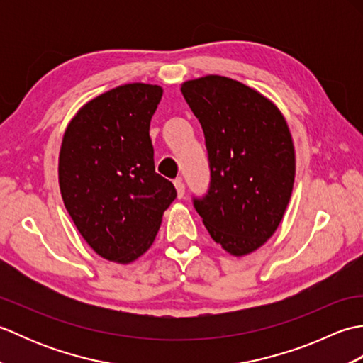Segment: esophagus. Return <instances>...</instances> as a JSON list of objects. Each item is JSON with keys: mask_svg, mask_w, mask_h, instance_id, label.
Masks as SVG:
<instances>
[{"mask_svg": "<svg viewBox=\"0 0 363 363\" xmlns=\"http://www.w3.org/2000/svg\"><path fill=\"white\" fill-rule=\"evenodd\" d=\"M174 189H176V195H177V198H184V194H186V187H184V182H182V179L181 177H177V179H174Z\"/></svg>", "mask_w": 363, "mask_h": 363, "instance_id": "34e87169", "label": "esophagus"}]
</instances>
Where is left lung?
<instances>
[{
  "label": "left lung",
  "mask_w": 363,
  "mask_h": 363,
  "mask_svg": "<svg viewBox=\"0 0 363 363\" xmlns=\"http://www.w3.org/2000/svg\"><path fill=\"white\" fill-rule=\"evenodd\" d=\"M201 123L211 187L194 199L215 243L230 256L259 250L279 228L295 182V146L287 121L267 96L226 76L181 84Z\"/></svg>",
  "instance_id": "obj_1"
}]
</instances>
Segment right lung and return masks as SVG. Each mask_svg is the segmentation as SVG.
<instances>
[{
    "instance_id": "right-lung-1",
    "label": "right lung",
    "mask_w": 363,
    "mask_h": 363,
    "mask_svg": "<svg viewBox=\"0 0 363 363\" xmlns=\"http://www.w3.org/2000/svg\"><path fill=\"white\" fill-rule=\"evenodd\" d=\"M164 89L133 82L84 104L64 133L59 187L98 256L130 264L150 250L174 186L154 169L151 117Z\"/></svg>"
}]
</instances>
